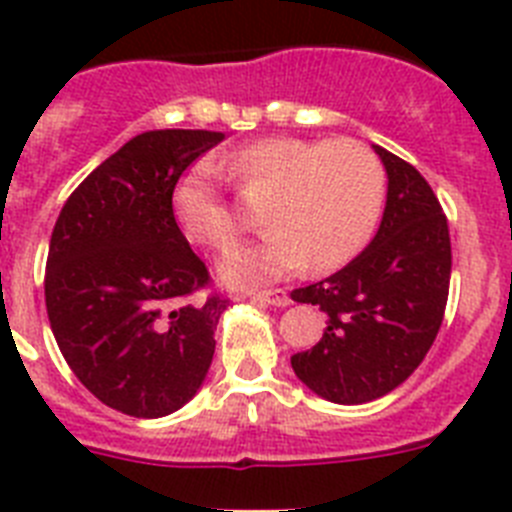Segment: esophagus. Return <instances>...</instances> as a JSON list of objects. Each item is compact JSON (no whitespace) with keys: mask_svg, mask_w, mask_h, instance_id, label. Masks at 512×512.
Instances as JSON below:
<instances>
[{"mask_svg":"<svg viewBox=\"0 0 512 512\" xmlns=\"http://www.w3.org/2000/svg\"><path fill=\"white\" fill-rule=\"evenodd\" d=\"M252 302L260 304H270V307H289L291 296L286 294L283 289H273V291H260V294H249Z\"/></svg>","mask_w":512,"mask_h":512,"instance_id":"1","label":"esophagus"}]
</instances>
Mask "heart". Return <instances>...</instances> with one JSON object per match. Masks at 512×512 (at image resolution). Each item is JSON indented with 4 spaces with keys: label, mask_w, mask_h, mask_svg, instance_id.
<instances>
[{
    "label": "heart",
    "mask_w": 512,
    "mask_h": 512,
    "mask_svg": "<svg viewBox=\"0 0 512 512\" xmlns=\"http://www.w3.org/2000/svg\"><path fill=\"white\" fill-rule=\"evenodd\" d=\"M218 166L247 195L271 190L263 203L265 239L229 249L218 263L231 289H255L309 265L320 273L341 268L367 247L380 223L385 169L359 140L265 137L223 156ZM174 213L192 242H234L236 218L205 163L176 182Z\"/></svg>",
    "instance_id": "obj_1"
}]
</instances>
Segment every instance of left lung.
I'll list each match as a JSON object with an SVG mask.
<instances>
[{"instance_id": "8db88e82", "label": "left lung", "mask_w": 512, "mask_h": 512, "mask_svg": "<svg viewBox=\"0 0 512 512\" xmlns=\"http://www.w3.org/2000/svg\"><path fill=\"white\" fill-rule=\"evenodd\" d=\"M388 174L375 239L325 281L291 291L317 304L328 328L291 356L296 377L330 403L356 406L411 377L442 325L450 286L448 221L419 171L372 145Z\"/></svg>"}]
</instances>
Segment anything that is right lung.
I'll return each instance as SVG.
<instances>
[{
    "label": "right lung",
    "mask_w": 512,
    "mask_h": 512,
    "mask_svg": "<svg viewBox=\"0 0 512 512\" xmlns=\"http://www.w3.org/2000/svg\"><path fill=\"white\" fill-rule=\"evenodd\" d=\"M223 132L150 130L70 195L46 260V312L70 369L137 419L179 411L203 388L229 299H192L208 268L176 226L182 171Z\"/></svg>",
    "instance_id": "1"
}]
</instances>
